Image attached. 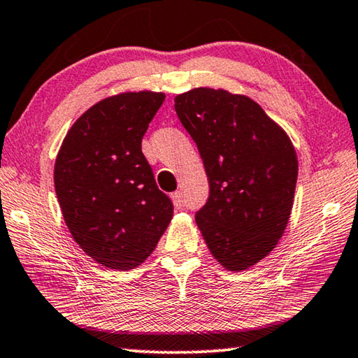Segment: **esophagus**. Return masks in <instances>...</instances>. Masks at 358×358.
<instances>
[{
	"label": "esophagus",
	"mask_w": 358,
	"mask_h": 358,
	"mask_svg": "<svg viewBox=\"0 0 358 358\" xmlns=\"http://www.w3.org/2000/svg\"><path fill=\"white\" fill-rule=\"evenodd\" d=\"M171 199L176 208H180V206H182V193L180 192H174L171 195Z\"/></svg>",
	"instance_id": "esophagus-1"
}]
</instances>
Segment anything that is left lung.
<instances>
[{
	"mask_svg": "<svg viewBox=\"0 0 358 358\" xmlns=\"http://www.w3.org/2000/svg\"><path fill=\"white\" fill-rule=\"evenodd\" d=\"M174 108L208 174V203L195 215L206 245L227 271H247L289 222L299 173L291 138L242 94L195 87L176 96Z\"/></svg>",
	"mask_w": 358,
	"mask_h": 358,
	"instance_id": "obj_1",
	"label": "left lung"
}]
</instances>
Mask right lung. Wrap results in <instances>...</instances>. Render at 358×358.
<instances>
[{"label":"right lung","instance_id":"add662e5","mask_svg":"<svg viewBox=\"0 0 358 358\" xmlns=\"http://www.w3.org/2000/svg\"><path fill=\"white\" fill-rule=\"evenodd\" d=\"M163 92H121L86 110L59 148L55 190L80 248L108 268L130 271L146 261L173 218L141 152Z\"/></svg>","mask_w":358,"mask_h":358}]
</instances>
